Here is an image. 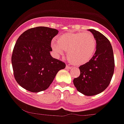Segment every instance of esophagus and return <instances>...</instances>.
Listing matches in <instances>:
<instances>
[{"instance_id":"34e87169","label":"esophagus","mask_w":124,"mask_h":124,"mask_svg":"<svg viewBox=\"0 0 124 124\" xmlns=\"http://www.w3.org/2000/svg\"><path fill=\"white\" fill-rule=\"evenodd\" d=\"M66 68L67 69H70V68H73V66H70V65H66Z\"/></svg>"}]
</instances>
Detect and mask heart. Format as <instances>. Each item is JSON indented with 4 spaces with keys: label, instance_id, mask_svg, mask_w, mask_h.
Masks as SVG:
<instances>
[{
    "label": "heart",
    "instance_id": "heart-1",
    "mask_svg": "<svg viewBox=\"0 0 124 124\" xmlns=\"http://www.w3.org/2000/svg\"><path fill=\"white\" fill-rule=\"evenodd\" d=\"M97 42L91 33H68L61 35L57 43L51 41V46L57 57L64 56L68 51V58L72 63L81 65L90 61L94 55Z\"/></svg>",
    "mask_w": 124,
    "mask_h": 124
}]
</instances>
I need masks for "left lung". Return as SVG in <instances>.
I'll return each mask as SVG.
<instances>
[{
	"label": "left lung",
	"instance_id": "obj_1",
	"mask_svg": "<svg viewBox=\"0 0 124 124\" xmlns=\"http://www.w3.org/2000/svg\"><path fill=\"white\" fill-rule=\"evenodd\" d=\"M97 42L96 50L91 60L80 66L81 74L73 79L77 90L87 96L102 93L110 84L114 71L112 47L109 40L99 31L89 29Z\"/></svg>",
	"mask_w": 124,
	"mask_h": 124
}]
</instances>
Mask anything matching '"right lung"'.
I'll use <instances>...</instances> for the list:
<instances>
[{
	"instance_id": "right-lung-1",
	"label": "right lung",
	"mask_w": 124,
	"mask_h": 124,
	"mask_svg": "<svg viewBox=\"0 0 124 124\" xmlns=\"http://www.w3.org/2000/svg\"><path fill=\"white\" fill-rule=\"evenodd\" d=\"M58 30L46 27L30 28L18 37L12 56L16 81L26 90L38 93L46 90L65 63L50 54L51 42Z\"/></svg>"
}]
</instances>
